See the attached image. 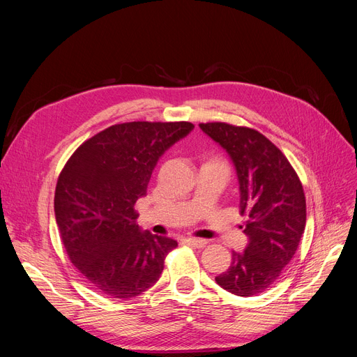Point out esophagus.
<instances>
[{"label": "esophagus", "instance_id": "esophagus-1", "mask_svg": "<svg viewBox=\"0 0 357 357\" xmlns=\"http://www.w3.org/2000/svg\"><path fill=\"white\" fill-rule=\"evenodd\" d=\"M185 241L188 243V245L197 248V249H202V248H205V245H207V240L195 238V237H188V238H185Z\"/></svg>", "mask_w": 357, "mask_h": 357}]
</instances>
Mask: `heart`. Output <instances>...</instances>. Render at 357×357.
Segmentation results:
<instances>
[{"label": "heart", "mask_w": 357, "mask_h": 357, "mask_svg": "<svg viewBox=\"0 0 357 357\" xmlns=\"http://www.w3.org/2000/svg\"><path fill=\"white\" fill-rule=\"evenodd\" d=\"M211 162H213V163H218L221 167H224V171L227 172V166H226V163H224L222 160H218V159H217V160H211Z\"/></svg>", "instance_id": "1"}]
</instances>
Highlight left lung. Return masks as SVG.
I'll use <instances>...</instances> for the list:
<instances>
[{
    "label": "left lung",
    "mask_w": 357,
    "mask_h": 357,
    "mask_svg": "<svg viewBox=\"0 0 357 357\" xmlns=\"http://www.w3.org/2000/svg\"><path fill=\"white\" fill-rule=\"evenodd\" d=\"M201 130L231 158L240 188V226L246 249L231 253V264L215 282L238 296L266 291L292 260L305 221L303 183L285 155L255 128L201 123Z\"/></svg>",
    "instance_id": "obj_1"
}]
</instances>
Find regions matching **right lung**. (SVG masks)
<instances>
[{
  "label": "right lung",
  "mask_w": 357,
  "mask_h": 357,
  "mask_svg": "<svg viewBox=\"0 0 357 357\" xmlns=\"http://www.w3.org/2000/svg\"><path fill=\"white\" fill-rule=\"evenodd\" d=\"M192 123L114 124L84 142L63 166L54 215L65 250L86 282L128 299L153 287L178 243L142 231L135 204L146 195L159 158Z\"/></svg>",
  "instance_id": "add662e5"
}]
</instances>
